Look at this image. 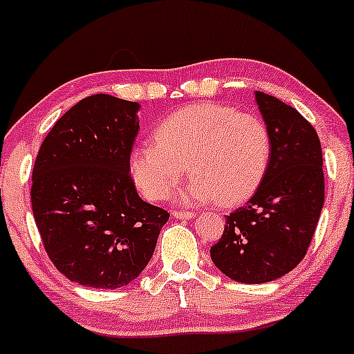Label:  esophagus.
Returning <instances> with one entry per match:
<instances>
[{
	"label": "esophagus",
	"instance_id": "esophagus-1",
	"mask_svg": "<svg viewBox=\"0 0 354 354\" xmlns=\"http://www.w3.org/2000/svg\"><path fill=\"white\" fill-rule=\"evenodd\" d=\"M174 218L176 219H192L194 214L191 211H174Z\"/></svg>",
	"mask_w": 354,
	"mask_h": 354
}]
</instances>
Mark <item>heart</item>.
Returning a JSON list of instances; mask_svg holds the SVG:
<instances>
[{
  "mask_svg": "<svg viewBox=\"0 0 354 354\" xmlns=\"http://www.w3.org/2000/svg\"><path fill=\"white\" fill-rule=\"evenodd\" d=\"M153 142L133 148L130 174L150 201H163L182 180L187 165L194 177L185 203L234 206L263 180L272 157V136L260 116L218 102L184 106L153 130Z\"/></svg>",
  "mask_w": 354,
  "mask_h": 354,
  "instance_id": "obj_1",
  "label": "heart"
}]
</instances>
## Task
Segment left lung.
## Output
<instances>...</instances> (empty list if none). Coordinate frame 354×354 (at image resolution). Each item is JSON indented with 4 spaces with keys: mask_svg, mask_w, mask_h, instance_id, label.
Wrapping results in <instances>:
<instances>
[{
    "mask_svg": "<svg viewBox=\"0 0 354 354\" xmlns=\"http://www.w3.org/2000/svg\"><path fill=\"white\" fill-rule=\"evenodd\" d=\"M272 136L263 180L243 207L226 216L211 246L214 265L241 283H265L294 270L306 257L324 206L322 150L313 124L295 108L254 93Z\"/></svg>",
    "mask_w": 354,
    "mask_h": 354,
    "instance_id": "1",
    "label": "left lung"
}]
</instances>
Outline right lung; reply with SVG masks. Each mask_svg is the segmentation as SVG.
Wrapping results in <instances>:
<instances>
[{"mask_svg":"<svg viewBox=\"0 0 354 354\" xmlns=\"http://www.w3.org/2000/svg\"><path fill=\"white\" fill-rule=\"evenodd\" d=\"M138 102L94 94L41 143L32 211L55 268L91 288H120L145 270L169 212L140 199L130 176Z\"/></svg>","mask_w":354,"mask_h":354,"instance_id":"right-lung-1","label":"right lung"}]
</instances>
